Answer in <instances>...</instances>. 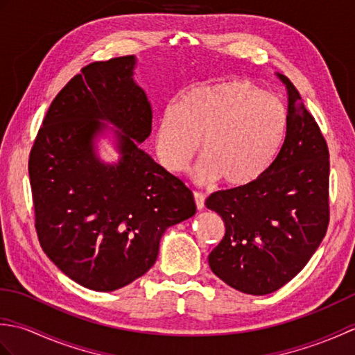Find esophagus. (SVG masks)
Instances as JSON below:
<instances>
[{
	"label": "esophagus",
	"instance_id": "esophagus-1",
	"mask_svg": "<svg viewBox=\"0 0 355 355\" xmlns=\"http://www.w3.org/2000/svg\"><path fill=\"white\" fill-rule=\"evenodd\" d=\"M193 198H195V205H197V209H198V210H202V209H205V200H206L205 193H201V192H193Z\"/></svg>",
	"mask_w": 355,
	"mask_h": 355
}]
</instances>
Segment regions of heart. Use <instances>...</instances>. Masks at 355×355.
<instances>
[{
    "label": "heart",
    "mask_w": 355,
    "mask_h": 355,
    "mask_svg": "<svg viewBox=\"0 0 355 355\" xmlns=\"http://www.w3.org/2000/svg\"><path fill=\"white\" fill-rule=\"evenodd\" d=\"M288 114L279 97L245 80H225L192 88L178 105L158 119L155 150L166 171L183 172L192 158L201 183L223 177L229 186H244L262 175L281 150Z\"/></svg>",
    "instance_id": "1"
}]
</instances>
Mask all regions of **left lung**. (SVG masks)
I'll return each mask as SVG.
<instances>
[{
    "mask_svg": "<svg viewBox=\"0 0 355 355\" xmlns=\"http://www.w3.org/2000/svg\"><path fill=\"white\" fill-rule=\"evenodd\" d=\"M275 74L288 96L281 150L252 183L214 192L205 202L225 225L209 254L210 270L252 296L290 282L318 250L329 221L327 141L288 78Z\"/></svg>",
    "mask_w": 355,
    "mask_h": 355,
    "instance_id": "left-lung-1",
    "label": "left lung"
}]
</instances>
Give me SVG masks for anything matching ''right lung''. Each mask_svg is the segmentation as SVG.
<instances>
[{
    "mask_svg": "<svg viewBox=\"0 0 355 355\" xmlns=\"http://www.w3.org/2000/svg\"><path fill=\"white\" fill-rule=\"evenodd\" d=\"M135 65L123 56L82 69L51 102L28 160L42 250L94 291L145 275L163 233L197 212L189 187L139 146L153 110ZM101 139L115 146L116 162L101 160Z\"/></svg>",
    "mask_w": 355,
    "mask_h": 355,
    "instance_id": "1",
    "label": "right lung"
}]
</instances>
